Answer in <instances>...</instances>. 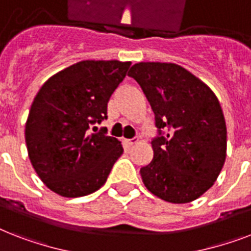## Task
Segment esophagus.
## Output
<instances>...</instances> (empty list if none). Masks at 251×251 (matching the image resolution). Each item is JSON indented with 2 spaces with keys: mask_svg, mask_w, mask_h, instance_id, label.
Returning <instances> with one entry per match:
<instances>
[{
  "mask_svg": "<svg viewBox=\"0 0 251 251\" xmlns=\"http://www.w3.org/2000/svg\"><path fill=\"white\" fill-rule=\"evenodd\" d=\"M126 145L129 146V147H133L134 145H137L138 143V139L137 138H133V139H126Z\"/></svg>",
  "mask_w": 251,
  "mask_h": 251,
  "instance_id": "esophagus-1",
  "label": "esophagus"
}]
</instances>
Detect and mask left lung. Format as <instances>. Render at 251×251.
<instances>
[{"label":"left lung","instance_id":"1","mask_svg":"<svg viewBox=\"0 0 251 251\" xmlns=\"http://www.w3.org/2000/svg\"><path fill=\"white\" fill-rule=\"evenodd\" d=\"M129 76L145 92L159 131L142 181L165 202H193L214 185L226 161V126L216 95L176 64L139 62Z\"/></svg>","mask_w":251,"mask_h":251}]
</instances>
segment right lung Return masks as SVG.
<instances>
[{"label": "right lung", "mask_w": 251, "mask_h": 251, "mask_svg": "<svg viewBox=\"0 0 251 251\" xmlns=\"http://www.w3.org/2000/svg\"><path fill=\"white\" fill-rule=\"evenodd\" d=\"M131 62L80 61L50 76L33 99L25 122V145L33 169L56 194L76 198L99 190L122 155L121 142L106 129L110 96Z\"/></svg>", "instance_id": "1"}]
</instances>
